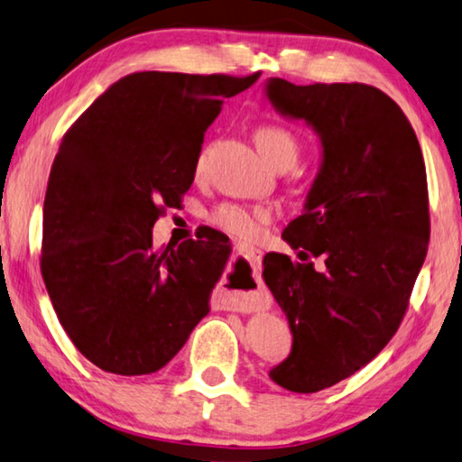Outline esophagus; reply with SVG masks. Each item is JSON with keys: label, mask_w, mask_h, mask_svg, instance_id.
Here are the masks:
<instances>
[{"label": "esophagus", "mask_w": 462, "mask_h": 462, "mask_svg": "<svg viewBox=\"0 0 462 462\" xmlns=\"http://www.w3.org/2000/svg\"><path fill=\"white\" fill-rule=\"evenodd\" d=\"M236 248H238V254H243V257L248 263H251L254 269H259L261 261H263V251H261V248L253 246V245H238Z\"/></svg>", "instance_id": "34e87169"}]
</instances>
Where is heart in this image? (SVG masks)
<instances>
[{
	"label": "heart",
	"instance_id": "obj_1",
	"mask_svg": "<svg viewBox=\"0 0 462 462\" xmlns=\"http://www.w3.org/2000/svg\"><path fill=\"white\" fill-rule=\"evenodd\" d=\"M254 142L271 166L285 171L294 166L302 156V139L294 129L282 123H267L254 131ZM195 172H203V153L197 160ZM275 217V209L265 203H238L222 201L209 209L208 222L216 228L232 234L238 238L259 236L263 228Z\"/></svg>",
	"mask_w": 462,
	"mask_h": 462
}]
</instances>
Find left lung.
<instances>
[{
    "label": "left lung",
    "instance_id": "1",
    "mask_svg": "<svg viewBox=\"0 0 462 462\" xmlns=\"http://www.w3.org/2000/svg\"><path fill=\"white\" fill-rule=\"evenodd\" d=\"M267 97L323 139L304 214L283 230L304 263L282 253L263 261L294 335L269 378L319 393L374 360L405 317L430 243L426 164L405 113L374 86L273 78Z\"/></svg>",
    "mask_w": 462,
    "mask_h": 462
}]
</instances>
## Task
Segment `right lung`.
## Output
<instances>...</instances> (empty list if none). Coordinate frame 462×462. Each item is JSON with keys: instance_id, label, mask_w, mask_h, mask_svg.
I'll list each match as a JSON object with an SVG mask.
<instances>
[{"instance_id": "obj_1", "label": "right lung", "mask_w": 462, "mask_h": 462, "mask_svg": "<svg viewBox=\"0 0 462 462\" xmlns=\"http://www.w3.org/2000/svg\"><path fill=\"white\" fill-rule=\"evenodd\" d=\"M251 76L142 71L119 79L65 131L42 208L41 273L61 327L100 370L158 372L209 312L230 248L152 228L193 185L203 135Z\"/></svg>"}]
</instances>
